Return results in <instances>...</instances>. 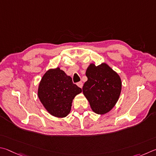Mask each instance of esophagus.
I'll return each mask as SVG.
<instances>
[{
    "instance_id": "1",
    "label": "esophagus",
    "mask_w": 156,
    "mask_h": 156,
    "mask_svg": "<svg viewBox=\"0 0 156 156\" xmlns=\"http://www.w3.org/2000/svg\"><path fill=\"white\" fill-rule=\"evenodd\" d=\"M76 85H77L79 87H80V88H82V87H83V83L81 82V81H80V82H78L77 83H76Z\"/></svg>"
}]
</instances>
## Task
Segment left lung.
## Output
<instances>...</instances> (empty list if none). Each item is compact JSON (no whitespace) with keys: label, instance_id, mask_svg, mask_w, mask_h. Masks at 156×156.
<instances>
[{"label":"left lung","instance_id":"obj_1","mask_svg":"<svg viewBox=\"0 0 156 156\" xmlns=\"http://www.w3.org/2000/svg\"><path fill=\"white\" fill-rule=\"evenodd\" d=\"M88 80L83 86V93L92 111L98 114L110 112L116 105L121 92L120 76L105 63L89 65L86 72Z\"/></svg>","mask_w":156,"mask_h":156}]
</instances>
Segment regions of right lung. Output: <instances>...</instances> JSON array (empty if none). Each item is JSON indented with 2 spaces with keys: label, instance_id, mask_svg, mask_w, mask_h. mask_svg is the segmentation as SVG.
<instances>
[{
  "label": "right lung",
  "instance_id": "right-lung-1",
  "mask_svg": "<svg viewBox=\"0 0 156 156\" xmlns=\"http://www.w3.org/2000/svg\"><path fill=\"white\" fill-rule=\"evenodd\" d=\"M82 90L59 67L49 69L42 76L37 90L39 99L48 112L58 118L70 113L73 100Z\"/></svg>",
  "mask_w": 156,
  "mask_h": 156
}]
</instances>
